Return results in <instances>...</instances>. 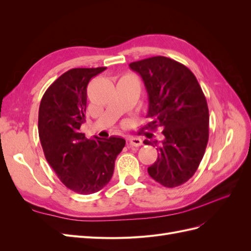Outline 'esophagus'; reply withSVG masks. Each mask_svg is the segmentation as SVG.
<instances>
[{"label":"esophagus","instance_id":"1","mask_svg":"<svg viewBox=\"0 0 251 251\" xmlns=\"http://www.w3.org/2000/svg\"><path fill=\"white\" fill-rule=\"evenodd\" d=\"M128 142L133 147H141L142 146V139L139 137H130L128 138Z\"/></svg>","mask_w":251,"mask_h":251}]
</instances>
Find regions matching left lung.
Listing matches in <instances>:
<instances>
[{
	"mask_svg": "<svg viewBox=\"0 0 251 251\" xmlns=\"http://www.w3.org/2000/svg\"><path fill=\"white\" fill-rule=\"evenodd\" d=\"M140 74L149 96L148 128H161L164 139L158 158L148 168L150 176L165 187H176L191 179L208 142L209 114L206 98L194 73L165 56H153L130 64ZM157 147V140H144Z\"/></svg>",
	"mask_w": 251,
	"mask_h": 251,
	"instance_id": "obj_1",
	"label": "left lung"
}]
</instances>
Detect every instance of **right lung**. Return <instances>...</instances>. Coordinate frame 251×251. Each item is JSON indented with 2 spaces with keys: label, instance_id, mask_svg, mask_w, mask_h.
<instances>
[{
  "label": "right lung",
  "instance_id": "1",
  "mask_svg": "<svg viewBox=\"0 0 251 251\" xmlns=\"http://www.w3.org/2000/svg\"><path fill=\"white\" fill-rule=\"evenodd\" d=\"M105 69L74 68L65 72L46 90L40 104L39 136L45 157L59 180L81 195L94 194L109 183L126 144L120 137L91 140L80 133L88 83Z\"/></svg>",
  "mask_w": 251,
  "mask_h": 251
}]
</instances>
